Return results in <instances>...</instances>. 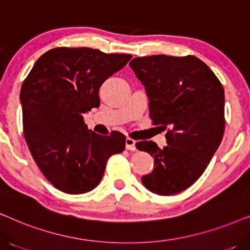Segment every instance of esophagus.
<instances>
[{
	"label": "esophagus",
	"mask_w": 250,
	"mask_h": 250,
	"mask_svg": "<svg viewBox=\"0 0 250 250\" xmlns=\"http://www.w3.org/2000/svg\"><path fill=\"white\" fill-rule=\"evenodd\" d=\"M125 146H126V149L127 150H131V151H134V150L136 149L135 146V141L131 138H127L126 139L125 141Z\"/></svg>",
	"instance_id": "obj_1"
}]
</instances>
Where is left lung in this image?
<instances>
[{"label":"left lung","instance_id":"1","mask_svg":"<svg viewBox=\"0 0 250 250\" xmlns=\"http://www.w3.org/2000/svg\"><path fill=\"white\" fill-rule=\"evenodd\" d=\"M129 67L146 88L153 124L168 127L163 149L152 141L135 145L155 159L141 181L160 196L179 193L199 179L223 139V86L193 56L134 58Z\"/></svg>","mask_w":250,"mask_h":250}]
</instances>
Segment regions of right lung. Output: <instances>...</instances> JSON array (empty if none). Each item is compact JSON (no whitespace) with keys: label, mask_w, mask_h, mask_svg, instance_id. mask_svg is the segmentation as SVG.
<instances>
[{"label":"right lung","mask_w":250,"mask_h":250,"mask_svg":"<svg viewBox=\"0 0 250 250\" xmlns=\"http://www.w3.org/2000/svg\"><path fill=\"white\" fill-rule=\"evenodd\" d=\"M131 58L90 47H56L37 59L22 83L23 136L41 172L58 190H93L109 157L125 149V135L97 134L83 114L100 105V86Z\"/></svg>","instance_id":"obj_1"}]
</instances>
